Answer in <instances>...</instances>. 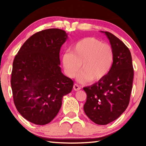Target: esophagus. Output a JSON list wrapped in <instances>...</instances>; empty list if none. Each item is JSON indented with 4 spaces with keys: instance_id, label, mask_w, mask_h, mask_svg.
<instances>
[{
    "instance_id": "esophagus-1",
    "label": "esophagus",
    "mask_w": 146,
    "mask_h": 146,
    "mask_svg": "<svg viewBox=\"0 0 146 146\" xmlns=\"http://www.w3.org/2000/svg\"><path fill=\"white\" fill-rule=\"evenodd\" d=\"M73 89L75 91H78L80 90V87L78 85L76 84H75L73 85Z\"/></svg>"
}]
</instances>
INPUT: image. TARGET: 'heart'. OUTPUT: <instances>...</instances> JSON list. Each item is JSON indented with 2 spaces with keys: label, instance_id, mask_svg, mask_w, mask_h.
Wrapping results in <instances>:
<instances>
[{
  "label": "heart",
  "instance_id": "1",
  "mask_svg": "<svg viewBox=\"0 0 146 146\" xmlns=\"http://www.w3.org/2000/svg\"><path fill=\"white\" fill-rule=\"evenodd\" d=\"M113 62L111 47L93 37L81 39L72 47L71 52L62 56L64 70L71 78L75 77L82 64L79 77L82 82L100 80L110 71Z\"/></svg>",
  "mask_w": 146,
  "mask_h": 146
}]
</instances>
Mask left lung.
Wrapping results in <instances>:
<instances>
[{"label": "left lung", "mask_w": 146, "mask_h": 146, "mask_svg": "<svg viewBox=\"0 0 146 146\" xmlns=\"http://www.w3.org/2000/svg\"><path fill=\"white\" fill-rule=\"evenodd\" d=\"M101 32L110 40L113 64L105 77L83 88L87 94L84 110L93 122L106 125L117 119L129 105L134 71L131 52L124 43L110 32Z\"/></svg>", "instance_id": "left-lung-1"}]
</instances>
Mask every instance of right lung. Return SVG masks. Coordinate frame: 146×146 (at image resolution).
<instances>
[{
	"mask_svg": "<svg viewBox=\"0 0 146 146\" xmlns=\"http://www.w3.org/2000/svg\"><path fill=\"white\" fill-rule=\"evenodd\" d=\"M60 29L42 30L30 36L14 58L11 86L14 104L23 117L35 124L51 122L60 110L73 82L62 73L60 50L68 39Z\"/></svg>",
	"mask_w": 146,
	"mask_h": 146,
	"instance_id": "1",
	"label": "right lung"
}]
</instances>
